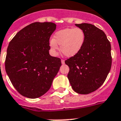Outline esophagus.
I'll use <instances>...</instances> for the list:
<instances>
[{"instance_id":"34e87169","label":"esophagus","mask_w":121,"mask_h":121,"mask_svg":"<svg viewBox=\"0 0 121 121\" xmlns=\"http://www.w3.org/2000/svg\"><path fill=\"white\" fill-rule=\"evenodd\" d=\"M61 62H62V64H64L65 63V60H64V59H62L61 60Z\"/></svg>"}]
</instances>
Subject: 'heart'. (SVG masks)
<instances>
[{
  "mask_svg": "<svg viewBox=\"0 0 121 121\" xmlns=\"http://www.w3.org/2000/svg\"><path fill=\"white\" fill-rule=\"evenodd\" d=\"M85 39V34L81 28L65 29L57 32L54 39L50 42L53 51L58 49L60 45V51L64 56L72 57L79 52L82 47Z\"/></svg>",
  "mask_w": 121,
  "mask_h": 121,
  "instance_id": "1",
  "label": "heart"
}]
</instances>
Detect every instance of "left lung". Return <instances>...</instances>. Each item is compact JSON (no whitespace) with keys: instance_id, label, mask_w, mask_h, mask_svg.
I'll list each match as a JSON object with an SVG mask.
<instances>
[{"instance_id":"obj_1","label":"left lung","mask_w":121,"mask_h":121,"mask_svg":"<svg viewBox=\"0 0 121 121\" xmlns=\"http://www.w3.org/2000/svg\"><path fill=\"white\" fill-rule=\"evenodd\" d=\"M82 29L85 39L78 53L67 59V75L77 93L88 94L99 89L107 78L112 65L111 43L104 32L92 24H76Z\"/></svg>"}]
</instances>
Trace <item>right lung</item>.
<instances>
[{"mask_svg": "<svg viewBox=\"0 0 121 121\" xmlns=\"http://www.w3.org/2000/svg\"><path fill=\"white\" fill-rule=\"evenodd\" d=\"M56 29L52 22H34L13 37L9 44L5 67L12 84L24 97L35 99L51 88L61 66L50 56L49 39Z\"/></svg>", "mask_w": 121, "mask_h": 121, "instance_id": "add662e5", "label": "right lung"}]
</instances>
